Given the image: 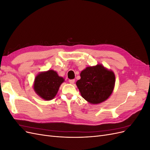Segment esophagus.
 I'll return each instance as SVG.
<instances>
[{
    "label": "esophagus",
    "instance_id": "1",
    "mask_svg": "<svg viewBox=\"0 0 150 150\" xmlns=\"http://www.w3.org/2000/svg\"><path fill=\"white\" fill-rule=\"evenodd\" d=\"M69 82L70 84H73L74 83V82H75V80L74 79H69Z\"/></svg>",
    "mask_w": 150,
    "mask_h": 150
}]
</instances>
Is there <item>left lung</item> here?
<instances>
[{"label": "left lung", "mask_w": 150, "mask_h": 150, "mask_svg": "<svg viewBox=\"0 0 150 150\" xmlns=\"http://www.w3.org/2000/svg\"><path fill=\"white\" fill-rule=\"evenodd\" d=\"M76 82L81 96L91 104H98L110 97L115 85V75L101 64L88 66L81 72Z\"/></svg>", "instance_id": "1"}]
</instances>
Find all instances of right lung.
Wrapping results in <instances>:
<instances>
[{"instance_id": "obj_1", "label": "right lung", "mask_w": 150, "mask_h": 150, "mask_svg": "<svg viewBox=\"0 0 150 150\" xmlns=\"http://www.w3.org/2000/svg\"><path fill=\"white\" fill-rule=\"evenodd\" d=\"M64 79L54 70L40 72L35 76L33 88L35 93L44 100L49 101L56 96Z\"/></svg>"}]
</instances>
